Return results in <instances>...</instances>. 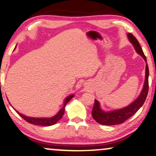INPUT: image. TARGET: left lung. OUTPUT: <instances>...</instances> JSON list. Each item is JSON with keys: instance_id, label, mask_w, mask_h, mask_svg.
Masks as SVG:
<instances>
[{"instance_id": "1", "label": "left lung", "mask_w": 156, "mask_h": 156, "mask_svg": "<svg viewBox=\"0 0 156 156\" xmlns=\"http://www.w3.org/2000/svg\"><path fill=\"white\" fill-rule=\"evenodd\" d=\"M128 37L129 41L133 44L136 52L142 56L144 59V61L147 62V59L144 56L141 46L139 44L138 41L133 35L132 33H129ZM146 72H145V80H144V87L142 89L141 94L139 97L134 102L129 105V106L126 107L123 109L114 110V111L105 112L102 111L99 108V103L97 100H94V105L92 109V115L93 119L96 121L97 123L102 125L112 126L123 123L125 121L132 117L134 114L143 105L144 101L147 98L148 89H149V83H148V77H149V69H148L147 64H146Z\"/></svg>"}]
</instances>
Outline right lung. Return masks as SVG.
Instances as JSON below:
<instances>
[{
  "instance_id": "add662e5",
  "label": "right lung",
  "mask_w": 156,
  "mask_h": 156,
  "mask_svg": "<svg viewBox=\"0 0 156 156\" xmlns=\"http://www.w3.org/2000/svg\"><path fill=\"white\" fill-rule=\"evenodd\" d=\"M73 96H74V95L73 94V95H70L69 97H67V98L65 99L63 108L60 110V111L58 112L57 115H56L55 116H54V117L50 118V119H36V118H30V117H27V116L22 115V114L20 113V112L17 111H16V112H17L19 115L21 116L22 119H23L24 120H25V121L28 122V123H31V124L37 125V126H45L54 125L62 119V117L64 115V112H65V105H66L67 103L73 98Z\"/></svg>"
}]
</instances>
